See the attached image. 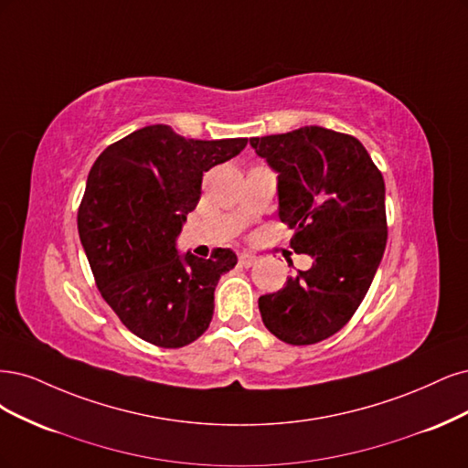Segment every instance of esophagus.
Instances as JSON below:
<instances>
[{
	"label": "esophagus",
	"mask_w": 468,
	"mask_h": 468,
	"mask_svg": "<svg viewBox=\"0 0 468 468\" xmlns=\"http://www.w3.org/2000/svg\"><path fill=\"white\" fill-rule=\"evenodd\" d=\"M256 261H259V259H256L254 254H249V252H243V254L239 256V264H240V266H245V268L254 266V264H256Z\"/></svg>",
	"instance_id": "34e87169"
}]
</instances>
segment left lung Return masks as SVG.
Listing matches in <instances>:
<instances>
[{"mask_svg":"<svg viewBox=\"0 0 468 468\" xmlns=\"http://www.w3.org/2000/svg\"><path fill=\"white\" fill-rule=\"evenodd\" d=\"M278 171L280 219L313 266L259 299L262 323L285 344L336 335L364 301L387 245L385 180L350 133L303 126L250 138Z\"/></svg>","mask_w":468,"mask_h":468,"instance_id":"8db88e82","label":"left lung"}]
</instances>
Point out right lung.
Instances as JSON below:
<instances>
[{"instance_id":"obj_1","label":"right lung","mask_w":468,"mask_h":468,"mask_svg":"<svg viewBox=\"0 0 468 468\" xmlns=\"http://www.w3.org/2000/svg\"><path fill=\"white\" fill-rule=\"evenodd\" d=\"M247 142L186 140L154 124L111 144L89 171L78 212L81 245L102 299L138 338L183 348L212 323L216 285L237 254L180 256L175 239L200 200L204 173Z\"/></svg>"}]
</instances>
